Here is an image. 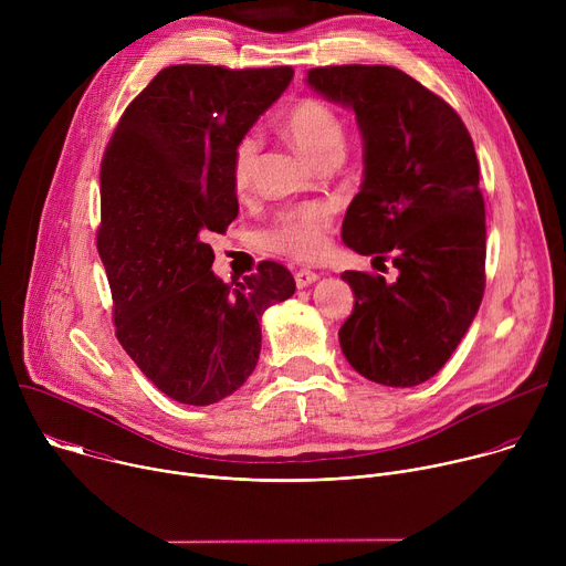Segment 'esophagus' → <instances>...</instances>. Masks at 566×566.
Segmentation results:
<instances>
[{
    "label": "esophagus",
    "instance_id": "esophagus-1",
    "mask_svg": "<svg viewBox=\"0 0 566 566\" xmlns=\"http://www.w3.org/2000/svg\"><path fill=\"white\" fill-rule=\"evenodd\" d=\"M317 273L315 271H311V269H300V271H295V284H297V289H306V286H311L313 282H317Z\"/></svg>",
    "mask_w": 566,
    "mask_h": 566
}]
</instances>
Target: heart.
<instances>
[{
    "label": "heart",
    "instance_id": "1",
    "mask_svg": "<svg viewBox=\"0 0 566 566\" xmlns=\"http://www.w3.org/2000/svg\"><path fill=\"white\" fill-rule=\"evenodd\" d=\"M286 140L304 151L315 164L327 166L340 158L347 140L345 118L336 107L315 96L295 101L282 116L280 125ZM260 151V136L249 132L239 136L230 154V181L237 195H244L253 186L255 164ZM334 210L327 203H302L284 208L275 214L271 226L262 232L264 244L297 260H315L329 244Z\"/></svg>",
    "mask_w": 566,
    "mask_h": 566
}]
</instances>
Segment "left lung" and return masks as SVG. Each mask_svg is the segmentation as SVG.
I'll return each mask as SVG.
<instances>
[{
	"instance_id": "obj_1",
	"label": "left lung",
	"mask_w": 566,
	"mask_h": 566,
	"mask_svg": "<svg viewBox=\"0 0 566 566\" xmlns=\"http://www.w3.org/2000/svg\"><path fill=\"white\" fill-rule=\"evenodd\" d=\"M306 83L352 107L365 140V179L343 241L391 260L382 275L345 271L356 304L338 332L349 365L387 387H415L452 356L486 286V210L472 138L459 114L400 69H308Z\"/></svg>"
}]
</instances>
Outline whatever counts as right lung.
<instances>
[{
    "label": "right lung",
    "mask_w": 566,
    "mask_h": 566,
    "mask_svg": "<svg viewBox=\"0 0 566 566\" xmlns=\"http://www.w3.org/2000/svg\"><path fill=\"white\" fill-rule=\"evenodd\" d=\"M291 77V66H166L129 103L103 156L98 253L116 338L186 406H212L247 382L262 349V313L295 293L277 262L221 282L208 244L239 212L232 145Z\"/></svg>",
    "instance_id": "right-lung-1"
}]
</instances>
